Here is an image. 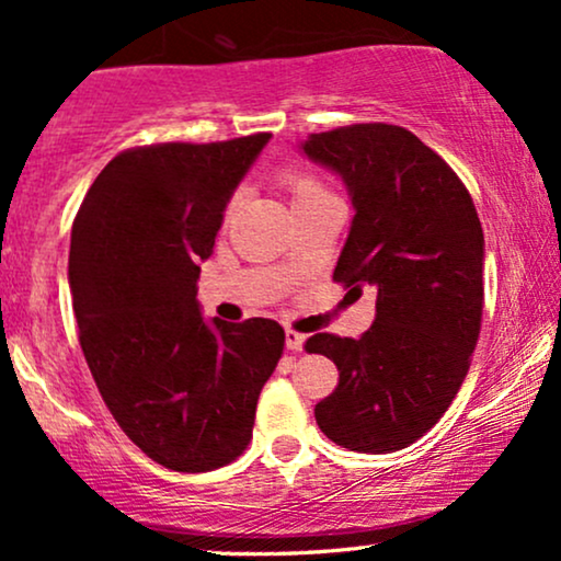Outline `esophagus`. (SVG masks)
I'll return each mask as SVG.
<instances>
[{"label":"esophagus","instance_id":"34e87169","mask_svg":"<svg viewBox=\"0 0 561 561\" xmlns=\"http://www.w3.org/2000/svg\"><path fill=\"white\" fill-rule=\"evenodd\" d=\"M285 345H287V351L300 353L302 345H306V334H300V332H295V330H287L285 332Z\"/></svg>","mask_w":561,"mask_h":561}]
</instances>
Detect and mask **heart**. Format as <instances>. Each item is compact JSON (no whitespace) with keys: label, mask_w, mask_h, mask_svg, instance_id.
I'll use <instances>...</instances> for the list:
<instances>
[{"label":"heart","mask_w":561,"mask_h":561,"mask_svg":"<svg viewBox=\"0 0 561 561\" xmlns=\"http://www.w3.org/2000/svg\"><path fill=\"white\" fill-rule=\"evenodd\" d=\"M287 186H289V195H293V199H302V197L321 195V192H327L324 186L317 182V179L306 176V173H295V176H289Z\"/></svg>","instance_id":"heart-1"}]
</instances>
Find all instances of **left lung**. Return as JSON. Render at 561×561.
Here are the masks:
<instances>
[{"instance_id": "1", "label": "left lung", "mask_w": 561, "mask_h": 561, "mask_svg": "<svg viewBox=\"0 0 561 561\" xmlns=\"http://www.w3.org/2000/svg\"><path fill=\"white\" fill-rule=\"evenodd\" d=\"M298 150L343 179L353 205L334 279L377 293L362 337L313 334L340 382L317 403L337 446L390 454L446 414L469 369L482 319L485 237L467 186L401 126L356 124L311 134Z\"/></svg>"}]
</instances>
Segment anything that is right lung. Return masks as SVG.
Segmentation results:
<instances>
[{
  "mask_svg": "<svg viewBox=\"0 0 561 561\" xmlns=\"http://www.w3.org/2000/svg\"><path fill=\"white\" fill-rule=\"evenodd\" d=\"M272 134L121 152L83 197L68 285L83 358L115 422L158 465L210 472L253 437L285 347L272 319H203L199 263Z\"/></svg>",
  "mask_w": 561,
  "mask_h": 561,
  "instance_id": "add662e5",
  "label": "right lung"
}]
</instances>
